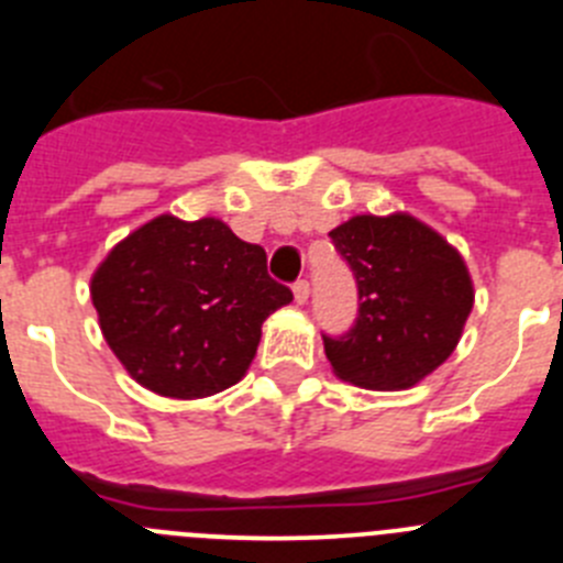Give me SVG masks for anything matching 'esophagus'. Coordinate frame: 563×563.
<instances>
[{"mask_svg":"<svg viewBox=\"0 0 563 563\" xmlns=\"http://www.w3.org/2000/svg\"><path fill=\"white\" fill-rule=\"evenodd\" d=\"M292 296H296V305H305L307 298H310V285H307L305 278L292 285Z\"/></svg>","mask_w":563,"mask_h":563,"instance_id":"obj_1","label":"esophagus"}]
</instances>
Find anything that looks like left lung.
Instances as JSON below:
<instances>
[{"instance_id": "obj_1", "label": "left lung", "mask_w": 563, "mask_h": 563, "mask_svg": "<svg viewBox=\"0 0 563 563\" xmlns=\"http://www.w3.org/2000/svg\"><path fill=\"white\" fill-rule=\"evenodd\" d=\"M357 282V321L327 338L341 380L361 389H409L449 361L474 310L465 258L411 213H357L330 231Z\"/></svg>"}]
</instances>
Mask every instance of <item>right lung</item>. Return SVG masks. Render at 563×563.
<instances>
[{
    "label": "right lung",
    "instance_id": "add662e5",
    "mask_svg": "<svg viewBox=\"0 0 563 563\" xmlns=\"http://www.w3.org/2000/svg\"><path fill=\"white\" fill-rule=\"evenodd\" d=\"M109 350L143 389L197 400L245 377L262 324L292 301L267 256L217 217L161 213L121 239L89 278Z\"/></svg>",
    "mask_w": 563,
    "mask_h": 563
}]
</instances>
